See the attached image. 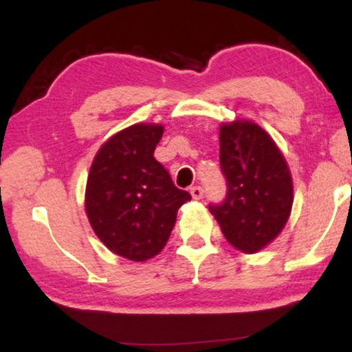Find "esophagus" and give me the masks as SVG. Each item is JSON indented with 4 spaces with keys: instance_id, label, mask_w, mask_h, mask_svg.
Listing matches in <instances>:
<instances>
[{
    "instance_id": "1",
    "label": "esophagus",
    "mask_w": 352,
    "mask_h": 352,
    "mask_svg": "<svg viewBox=\"0 0 352 352\" xmlns=\"http://www.w3.org/2000/svg\"><path fill=\"white\" fill-rule=\"evenodd\" d=\"M190 193H192V197L195 200H200L201 197H204V188L199 187V185H195V187L190 188Z\"/></svg>"
}]
</instances>
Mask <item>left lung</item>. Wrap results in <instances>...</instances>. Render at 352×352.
<instances>
[{
    "label": "left lung",
    "instance_id": "1",
    "mask_svg": "<svg viewBox=\"0 0 352 352\" xmlns=\"http://www.w3.org/2000/svg\"><path fill=\"white\" fill-rule=\"evenodd\" d=\"M220 165L227 199L210 205L232 246L256 253L281 233L293 207V180L274 140L252 120L220 127Z\"/></svg>",
    "mask_w": 352,
    "mask_h": 352
}]
</instances>
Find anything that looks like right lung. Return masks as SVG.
Returning <instances> with one entry per match:
<instances>
[{"label":"right lung","instance_id":"add662e5","mask_svg":"<svg viewBox=\"0 0 352 352\" xmlns=\"http://www.w3.org/2000/svg\"><path fill=\"white\" fill-rule=\"evenodd\" d=\"M162 134L160 124H134L117 132L96 153L87 175L89 223L112 253L132 261L162 252L177 212L192 199L153 157Z\"/></svg>","mask_w":352,"mask_h":352}]
</instances>
